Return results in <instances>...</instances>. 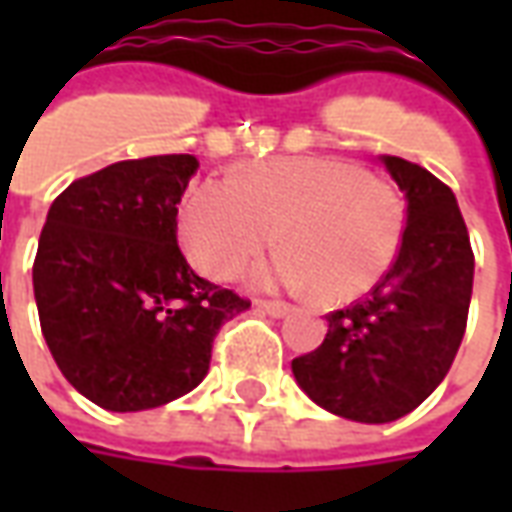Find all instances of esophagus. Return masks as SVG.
<instances>
[{
	"label": "esophagus",
	"instance_id": "34e87169",
	"mask_svg": "<svg viewBox=\"0 0 512 512\" xmlns=\"http://www.w3.org/2000/svg\"><path fill=\"white\" fill-rule=\"evenodd\" d=\"M257 307L268 315H274V318H282V315H288L290 312V304L288 301H277V299H257L255 301Z\"/></svg>",
	"mask_w": 512,
	"mask_h": 512
}]
</instances>
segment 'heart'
Instances as JSON below:
<instances>
[{
	"instance_id": "heart-1",
	"label": "heart",
	"mask_w": 512,
	"mask_h": 512,
	"mask_svg": "<svg viewBox=\"0 0 512 512\" xmlns=\"http://www.w3.org/2000/svg\"><path fill=\"white\" fill-rule=\"evenodd\" d=\"M282 252L255 271L260 285L310 288L321 299H351L395 263L406 205L389 180L334 156L277 158L208 180L180 211V241L213 279H235L274 241Z\"/></svg>"
}]
</instances>
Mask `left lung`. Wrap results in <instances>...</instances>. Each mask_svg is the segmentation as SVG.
I'll use <instances>...</instances> for the list:
<instances>
[{
  "instance_id": "1",
  "label": "left lung",
  "mask_w": 512,
  "mask_h": 512,
  "mask_svg": "<svg viewBox=\"0 0 512 512\" xmlns=\"http://www.w3.org/2000/svg\"><path fill=\"white\" fill-rule=\"evenodd\" d=\"M406 194L395 263L365 299L326 315L329 332L293 359V376L326 411L392 422L444 381L461 348L472 301L474 252L447 183L406 158L384 156Z\"/></svg>"
}]
</instances>
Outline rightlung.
<instances>
[{"label":"right lung","instance_id":"obj_1","mask_svg":"<svg viewBox=\"0 0 512 512\" xmlns=\"http://www.w3.org/2000/svg\"><path fill=\"white\" fill-rule=\"evenodd\" d=\"M197 167L189 153L117 161L51 202L32 266L40 332L62 376L106 411L191 392L222 323L249 310L180 252L178 202Z\"/></svg>","mask_w":512,"mask_h":512}]
</instances>
